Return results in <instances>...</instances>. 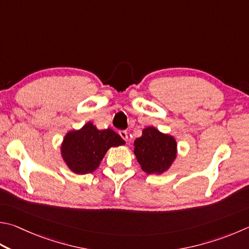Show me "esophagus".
Listing matches in <instances>:
<instances>
[{
    "label": "esophagus",
    "mask_w": 249,
    "mask_h": 249,
    "mask_svg": "<svg viewBox=\"0 0 249 249\" xmlns=\"http://www.w3.org/2000/svg\"><path fill=\"white\" fill-rule=\"evenodd\" d=\"M119 134H120V136L125 140V142H127V139H128V134H127V132H126V130H120Z\"/></svg>",
    "instance_id": "34e87169"
}]
</instances>
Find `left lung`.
<instances>
[{"mask_svg":"<svg viewBox=\"0 0 249 249\" xmlns=\"http://www.w3.org/2000/svg\"><path fill=\"white\" fill-rule=\"evenodd\" d=\"M178 143L173 136L161 133L153 126L144 128L134 142V153L142 170L148 174H162L173 163Z\"/></svg>","mask_w":249,"mask_h":249,"instance_id":"8db88e82","label":"left lung"}]
</instances>
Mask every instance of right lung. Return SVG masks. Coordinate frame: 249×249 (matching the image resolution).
<instances>
[{"label": "right lung", "instance_id": "right-lung-1", "mask_svg": "<svg viewBox=\"0 0 249 249\" xmlns=\"http://www.w3.org/2000/svg\"><path fill=\"white\" fill-rule=\"evenodd\" d=\"M125 144L119 134L111 128L99 130L88 122L78 130L65 135L61 155L69 169L76 174H88L96 171L111 147Z\"/></svg>", "mask_w": 249, "mask_h": 249}]
</instances>
